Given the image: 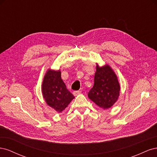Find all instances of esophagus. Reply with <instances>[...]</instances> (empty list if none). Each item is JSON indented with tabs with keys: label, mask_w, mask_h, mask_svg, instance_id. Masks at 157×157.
Returning <instances> with one entry per match:
<instances>
[{
	"label": "esophagus",
	"mask_w": 157,
	"mask_h": 157,
	"mask_svg": "<svg viewBox=\"0 0 157 157\" xmlns=\"http://www.w3.org/2000/svg\"><path fill=\"white\" fill-rule=\"evenodd\" d=\"M81 91H80V90H77V91H74L73 92V95L75 96H78V95H79L80 94H81Z\"/></svg>",
	"instance_id": "34e87169"
}]
</instances>
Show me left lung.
Listing matches in <instances>:
<instances>
[{"mask_svg":"<svg viewBox=\"0 0 157 157\" xmlns=\"http://www.w3.org/2000/svg\"><path fill=\"white\" fill-rule=\"evenodd\" d=\"M120 85L116 75L109 65L96 67L94 84L90 90L88 98L104 109L114 105L119 96Z\"/></svg>","mask_w":157,"mask_h":157,"instance_id":"left-lung-1","label":"left lung"}]
</instances>
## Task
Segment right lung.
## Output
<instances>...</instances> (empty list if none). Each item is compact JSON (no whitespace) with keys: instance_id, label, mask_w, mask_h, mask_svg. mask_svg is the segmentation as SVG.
Masks as SVG:
<instances>
[{"instance_id":"right-lung-1","label":"right lung","mask_w":157,"mask_h":157,"mask_svg":"<svg viewBox=\"0 0 157 157\" xmlns=\"http://www.w3.org/2000/svg\"><path fill=\"white\" fill-rule=\"evenodd\" d=\"M42 92L46 103L58 113L63 111L75 98L66 88L59 71L49 69L47 71L42 82Z\"/></svg>"}]
</instances>
